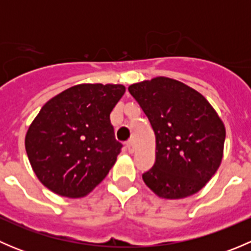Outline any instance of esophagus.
Returning a JSON list of instances; mask_svg holds the SVG:
<instances>
[{
  "mask_svg": "<svg viewBox=\"0 0 251 251\" xmlns=\"http://www.w3.org/2000/svg\"><path fill=\"white\" fill-rule=\"evenodd\" d=\"M126 148H127L128 153H133V151H135V144H133L132 142H130V143H127Z\"/></svg>",
  "mask_w": 251,
  "mask_h": 251,
  "instance_id": "1",
  "label": "esophagus"
}]
</instances>
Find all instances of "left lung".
<instances>
[{"mask_svg":"<svg viewBox=\"0 0 251 251\" xmlns=\"http://www.w3.org/2000/svg\"><path fill=\"white\" fill-rule=\"evenodd\" d=\"M155 135V163L142 175L159 198L183 199L201 191L220 168L226 128L201 93L175 78L130 85Z\"/></svg>","mask_w":251,"mask_h":251,"instance_id":"left-lung-1","label":"left lung"}]
</instances>
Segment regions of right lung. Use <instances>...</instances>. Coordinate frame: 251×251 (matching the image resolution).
<instances>
[{
	"label": "right lung",
	"instance_id": "right-lung-1",
	"mask_svg": "<svg viewBox=\"0 0 251 251\" xmlns=\"http://www.w3.org/2000/svg\"><path fill=\"white\" fill-rule=\"evenodd\" d=\"M124 85L80 83L41 108L25 135V149L39 181L53 193L82 198L107 176L120 153L110 113Z\"/></svg>",
	"mask_w": 251,
	"mask_h": 251
}]
</instances>
